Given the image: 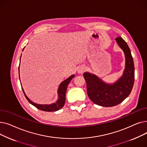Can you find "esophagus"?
<instances>
[{
	"instance_id": "1",
	"label": "esophagus",
	"mask_w": 147,
	"mask_h": 147,
	"mask_svg": "<svg viewBox=\"0 0 147 147\" xmlns=\"http://www.w3.org/2000/svg\"><path fill=\"white\" fill-rule=\"evenodd\" d=\"M86 68L85 67H84V66H81L78 69V73L79 74H83L84 71H86Z\"/></svg>"
}]
</instances>
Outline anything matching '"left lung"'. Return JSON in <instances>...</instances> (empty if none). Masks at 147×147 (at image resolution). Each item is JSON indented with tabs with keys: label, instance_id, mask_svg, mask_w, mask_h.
<instances>
[{
	"label": "left lung",
	"instance_id": "8db88e82",
	"mask_svg": "<svg viewBox=\"0 0 147 147\" xmlns=\"http://www.w3.org/2000/svg\"><path fill=\"white\" fill-rule=\"evenodd\" d=\"M115 40L126 58V66L121 78L115 83L109 84L95 74L88 72L83 74L89 98L95 104L102 107H113L124 101L130 94L134 83L135 67L130 50L121 37L115 38Z\"/></svg>",
	"mask_w": 147,
	"mask_h": 147
}]
</instances>
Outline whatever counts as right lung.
Listing matches in <instances>:
<instances>
[{
	"label": "right lung",
	"instance_id": "1",
	"mask_svg": "<svg viewBox=\"0 0 147 147\" xmlns=\"http://www.w3.org/2000/svg\"><path fill=\"white\" fill-rule=\"evenodd\" d=\"M24 48H23L22 51H23V50H24ZM21 57H20V60H21ZM19 69V79H20V65H19V69ZM74 75L71 76L70 77H69V78H68V79H67L66 80H65L64 81H63L60 84V85L59 86V88H58V99L57 100V101L55 103H53V104H49V105L37 104H36V103L32 102L26 96L25 92H24V90H23L22 88V89L23 92H24V94L26 99H27V101L31 104H32L35 107H36L37 109H39L40 110H42V111H48V112L55 111H58L59 109H61V108H63V107L64 105V104H65V94H66L67 86H68V83L70 82V81L71 80V79L73 78H74Z\"/></svg>",
	"mask_w": 147,
	"mask_h": 147
}]
</instances>
